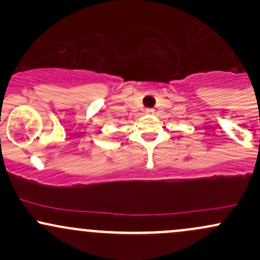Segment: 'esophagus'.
Masks as SVG:
<instances>
[{
    "mask_svg": "<svg viewBox=\"0 0 260 260\" xmlns=\"http://www.w3.org/2000/svg\"><path fill=\"white\" fill-rule=\"evenodd\" d=\"M145 113H148V115H151V113H154V110L153 109H147V110H145Z\"/></svg>",
    "mask_w": 260,
    "mask_h": 260,
    "instance_id": "34e87169",
    "label": "esophagus"
}]
</instances>
